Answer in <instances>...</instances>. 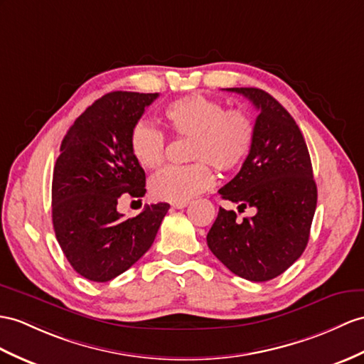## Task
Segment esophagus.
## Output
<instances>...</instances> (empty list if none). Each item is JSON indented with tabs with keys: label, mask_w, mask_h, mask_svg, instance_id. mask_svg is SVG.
Returning <instances> with one entry per match:
<instances>
[{
	"label": "esophagus",
	"mask_w": 364,
	"mask_h": 364,
	"mask_svg": "<svg viewBox=\"0 0 364 364\" xmlns=\"http://www.w3.org/2000/svg\"><path fill=\"white\" fill-rule=\"evenodd\" d=\"M188 203H190V200H183V202H173V203H171V207H173V208H177V210H179V208H185V207H187Z\"/></svg>",
	"instance_id": "esophagus-1"
}]
</instances>
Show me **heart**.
Returning <instances> with one entry per match:
<instances>
[{
    "instance_id": "obj_1",
    "label": "heart",
    "mask_w": 364,
    "mask_h": 364,
    "mask_svg": "<svg viewBox=\"0 0 364 364\" xmlns=\"http://www.w3.org/2000/svg\"><path fill=\"white\" fill-rule=\"evenodd\" d=\"M168 129L177 139H190L188 161L183 166H168L149 181V191L159 200L183 202L208 190L215 176L233 171L250 154L255 123L244 109H225L213 97L191 94L173 100L164 111ZM129 149L136 162L153 170L165 159L166 139L162 129L139 120L131 129Z\"/></svg>"
}]
</instances>
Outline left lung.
<instances>
[{"mask_svg": "<svg viewBox=\"0 0 364 364\" xmlns=\"http://www.w3.org/2000/svg\"><path fill=\"white\" fill-rule=\"evenodd\" d=\"M242 94L259 111L255 140L239 173L219 190L239 211L256 210L237 220L220 207L207 235L213 255L244 279L262 282L279 277L303 255L316 208L306 140L294 117L278 100L258 87H227Z\"/></svg>", "mask_w": 364, "mask_h": 364, "instance_id": "left-lung-1", "label": "left lung"}]
</instances>
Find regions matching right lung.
I'll use <instances>...</instances> for the list:
<instances>
[{
    "label": "right lung",
    "instance_id": "right-lung-1",
    "mask_svg": "<svg viewBox=\"0 0 364 364\" xmlns=\"http://www.w3.org/2000/svg\"><path fill=\"white\" fill-rule=\"evenodd\" d=\"M159 94L114 91L95 100L61 141L52 176V224L73 269L106 282L153 245L170 205H146L136 218L117 211L122 194L141 198L145 171L129 149L132 127Z\"/></svg>",
    "mask_w": 364,
    "mask_h": 364
}]
</instances>
